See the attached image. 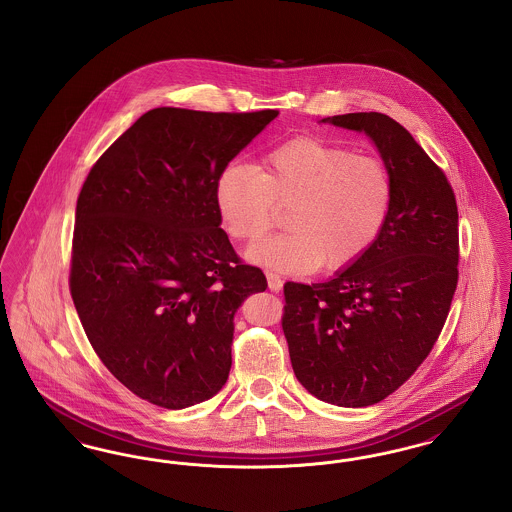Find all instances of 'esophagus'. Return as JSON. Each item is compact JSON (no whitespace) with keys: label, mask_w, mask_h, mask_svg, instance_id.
Listing matches in <instances>:
<instances>
[{"label":"esophagus","mask_w":512,"mask_h":512,"mask_svg":"<svg viewBox=\"0 0 512 512\" xmlns=\"http://www.w3.org/2000/svg\"><path fill=\"white\" fill-rule=\"evenodd\" d=\"M267 282L268 288H270V292H280V290H282V286H284L282 278H280L278 274L270 272V270H267Z\"/></svg>","instance_id":"1"}]
</instances>
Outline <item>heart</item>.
<instances>
[{
  "instance_id": "obj_1",
  "label": "heart",
  "mask_w": 512,
  "mask_h": 512,
  "mask_svg": "<svg viewBox=\"0 0 512 512\" xmlns=\"http://www.w3.org/2000/svg\"><path fill=\"white\" fill-rule=\"evenodd\" d=\"M220 220L236 242H259L286 209L288 232L253 247L249 261L280 274L355 263L382 234L393 205L384 159L315 136L282 142L247 165H226L215 182Z\"/></svg>"
}]
</instances>
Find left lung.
Here are the masks:
<instances>
[{
    "label": "left lung",
    "instance_id": "left-lung-1",
    "mask_svg": "<svg viewBox=\"0 0 512 512\" xmlns=\"http://www.w3.org/2000/svg\"><path fill=\"white\" fill-rule=\"evenodd\" d=\"M365 132L393 174L390 219L336 278L284 286L282 330L293 372L320 401L368 407L430 355L459 280V211L445 172L384 113L328 117Z\"/></svg>",
    "mask_w": 512,
    "mask_h": 512
}]
</instances>
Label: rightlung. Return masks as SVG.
<instances>
[{
    "mask_svg": "<svg viewBox=\"0 0 512 512\" xmlns=\"http://www.w3.org/2000/svg\"><path fill=\"white\" fill-rule=\"evenodd\" d=\"M276 109L157 107L90 169L76 201L69 288L107 370L140 399L184 409L232 366L234 315L267 290L220 228L215 182Z\"/></svg>",
    "mask_w": 512,
    "mask_h": 512,
    "instance_id": "right-lung-1",
    "label": "right lung"
}]
</instances>
